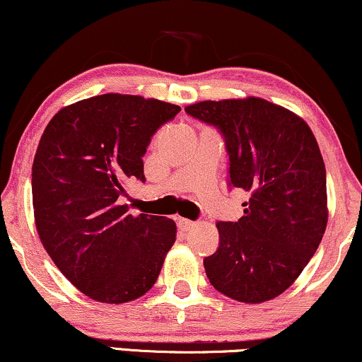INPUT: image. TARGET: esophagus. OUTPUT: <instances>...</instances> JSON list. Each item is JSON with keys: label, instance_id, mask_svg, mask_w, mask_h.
Segmentation results:
<instances>
[{"label": "esophagus", "instance_id": "1", "mask_svg": "<svg viewBox=\"0 0 362 362\" xmlns=\"http://www.w3.org/2000/svg\"><path fill=\"white\" fill-rule=\"evenodd\" d=\"M192 227H195V222L189 221V218H178V228H180V230H190Z\"/></svg>", "mask_w": 362, "mask_h": 362}]
</instances>
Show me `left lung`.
I'll return each mask as SVG.
<instances>
[{"mask_svg": "<svg viewBox=\"0 0 362 362\" xmlns=\"http://www.w3.org/2000/svg\"><path fill=\"white\" fill-rule=\"evenodd\" d=\"M226 140L228 187L249 192L237 222H217L218 249L204 259L223 296L260 304L289 289L327 226L326 167L303 118L264 98L185 107Z\"/></svg>", "mask_w": 362, "mask_h": 362, "instance_id": "1", "label": "left lung"}]
</instances>
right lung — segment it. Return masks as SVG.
<instances>
[{
    "label": "right lung",
    "instance_id": "add662e5",
    "mask_svg": "<svg viewBox=\"0 0 362 362\" xmlns=\"http://www.w3.org/2000/svg\"><path fill=\"white\" fill-rule=\"evenodd\" d=\"M178 105L105 93L68 105L45 128L31 168L36 230L57 267L90 299L123 304L152 289L175 242L162 215L118 204Z\"/></svg>",
    "mask_w": 362,
    "mask_h": 362
}]
</instances>
